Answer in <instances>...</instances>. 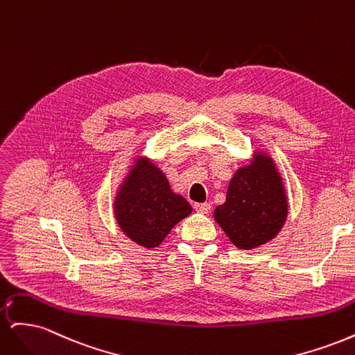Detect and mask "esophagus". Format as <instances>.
Segmentation results:
<instances>
[{
    "label": "esophagus",
    "mask_w": 355,
    "mask_h": 355,
    "mask_svg": "<svg viewBox=\"0 0 355 355\" xmlns=\"http://www.w3.org/2000/svg\"><path fill=\"white\" fill-rule=\"evenodd\" d=\"M194 209L198 211V213H209L210 211V209H211V206H210V202H196L194 204Z\"/></svg>",
    "instance_id": "esophagus-1"
}]
</instances>
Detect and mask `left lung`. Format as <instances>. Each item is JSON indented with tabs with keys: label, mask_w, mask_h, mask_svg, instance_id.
I'll return each mask as SVG.
<instances>
[{
	"label": "left lung",
	"mask_w": 355,
	"mask_h": 355,
	"mask_svg": "<svg viewBox=\"0 0 355 355\" xmlns=\"http://www.w3.org/2000/svg\"><path fill=\"white\" fill-rule=\"evenodd\" d=\"M288 216V198L282 173L270 153L257 148L239 167L228 185L227 201L213 211L231 243L253 250L274 240Z\"/></svg>",
	"instance_id": "obj_1"
}]
</instances>
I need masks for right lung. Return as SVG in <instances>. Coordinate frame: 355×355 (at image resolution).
I'll return each mask as SVG.
<instances>
[{
  "label": "right lung",
  "instance_id": "right-lung-1",
  "mask_svg": "<svg viewBox=\"0 0 355 355\" xmlns=\"http://www.w3.org/2000/svg\"><path fill=\"white\" fill-rule=\"evenodd\" d=\"M114 200L118 227L145 249L158 247L176 223L192 213L191 204L170 188L151 158L136 155L127 167Z\"/></svg>",
  "mask_w": 355,
  "mask_h": 355
}]
</instances>
